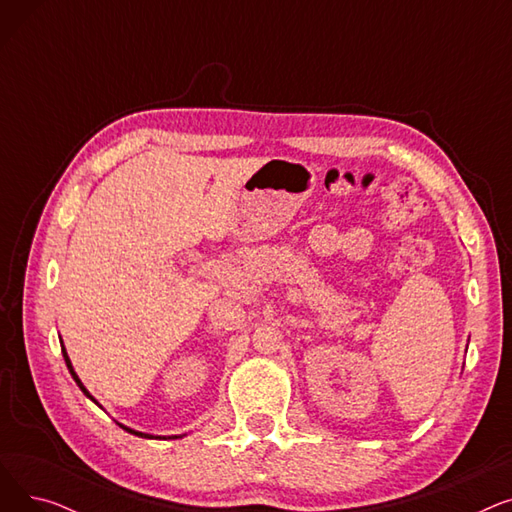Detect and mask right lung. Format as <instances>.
<instances>
[{
  "instance_id": "1",
  "label": "right lung",
  "mask_w": 512,
  "mask_h": 512,
  "mask_svg": "<svg viewBox=\"0 0 512 512\" xmlns=\"http://www.w3.org/2000/svg\"><path fill=\"white\" fill-rule=\"evenodd\" d=\"M60 344H62V355H64V361H66V367H68V371H70V375H72V380L76 382V386L80 388V390H83V394L89 398V400H93L95 402V405L99 407V409H103L101 405H99V402L95 400V396L85 388V384L83 382H80V378H78V375H76V371H74V367H72V361H70V357H68V353H66V346H64V342L60 340ZM122 429H124V432H128V434H132V436H139V438H147V440H178V438H184L186 434H176V436H153V434H145V432H137V429H132V427H128V425H124V423H120V421H116Z\"/></svg>"
}]
</instances>
